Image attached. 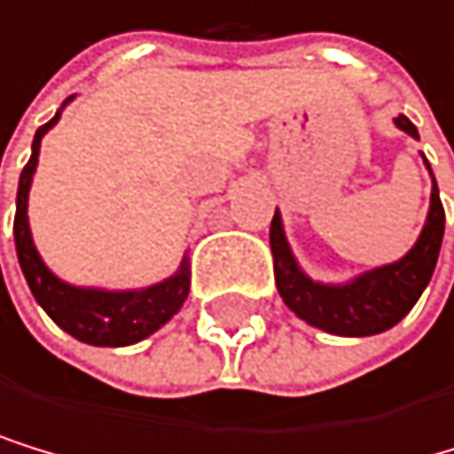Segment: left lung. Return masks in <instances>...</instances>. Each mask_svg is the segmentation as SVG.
I'll return each mask as SVG.
<instances>
[{
    "label": "left lung",
    "instance_id": "obj_1",
    "mask_svg": "<svg viewBox=\"0 0 454 454\" xmlns=\"http://www.w3.org/2000/svg\"><path fill=\"white\" fill-rule=\"evenodd\" d=\"M393 123L404 134L419 140L416 126L404 114L395 117ZM424 165L433 176L430 162L424 160ZM441 239H443V207L433 176L430 213H427L419 241L412 244L407 255L362 272L345 283H320L311 280L292 255L286 232H283V218L275 210L270 227V244L275 255V283L283 303L314 328L328 331V334L337 337L382 334V331L393 328L395 323L407 317L410 309L421 297V292L427 289L438 263Z\"/></svg>",
    "mask_w": 454,
    "mask_h": 454
}]
</instances>
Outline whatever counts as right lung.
Returning <instances> with one entry per match:
<instances>
[{
    "label": "right lung",
    "mask_w": 454,
    "mask_h": 454,
    "mask_svg": "<svg viewBox=\"0 0 454 454\" xmlns=\"http://www.w3.org/2000/svg\"><path fill=\"white\" fill-rule=\"evenodd\" d=\"M72 98L64 100V106ZM64 106L55 112L50 123H44L33 137V153L30 162L24 165L19 176V193H16V218H13V239H16V255L24 272V280L52 323L64 328L69 337H75L86 345L100 348H123L134 345L153 331L162 328L174 314L188 301L191 292V261L182 258L179 270L160 283H151L143 289H95V286H72L61 280L50 266L42 261L33 244V232L27 222V199L33 174L38 168V151H42L44 134L59 123Z\"/></svg>",
    "instance_id": "add662e5"
}]
</instances>
